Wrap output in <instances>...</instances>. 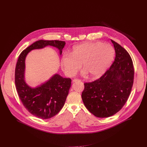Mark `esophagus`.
<instances>
[{"label": "esophagus", "instance_id": "1", "mask_svg": "<svg viewBox=\"0 0 147 147\" xmlns=\"http://www.w3.org/2000/svg\"><path fill=\"white\" fill-rule=\"evenodd\" d=\"M78 81H80V80H78V79H74V80H73V82H76Z\"/></svg>", "mask_w": 147, "mask_h": 147}]
</instances>
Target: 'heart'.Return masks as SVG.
<instances>
[{"label":"heart","instance_id":"obj_1","mask_svg":"<svg viewBox=\"0 0 147 147\" xmlns=\"http://www.w3.org/2000/svg\"><path fill=\"white\" fill-rule=\"evenodd\" d=\"M115 51L109 44L101 42H87L73 47L70 54L63 55L60 65L65 74L73 77L81 65L84 68L82 76L90 75L92 78L102 76L113 60Z\"/></svg>","mask_w":147,"mask_h":147}]
</instances>
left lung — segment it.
<instances>
[{"label": "left lung", "mask_w": 147, "mask_h": 147, "mask_svg": "<svg viewBox=\"0 0 147 147\" xmlns=\"http://www.w3.org/2000/svg\"><path fill=\"white\" fill-rule=\"evenodd\" d=\"M116 57L111 67L100 78L84 84L81 97L87 109L98 117H110L127 102L133 84L134 70L131 58L113 40Z\"/></svg>", "instance_id": "1"}]
</instances>
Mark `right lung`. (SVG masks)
Returning <instances> with one entry per match:
<instances>
[{
	"label": "right lung",
	"mask_w": 147,
	"mask_h": 147,
	"mask_svg": "<svg viewBox=\"0 0 147 147\" xmlns=\"http://www.w3.org/2000/svg\"><path fill=\"white\" fill-rule=\"evenodd\" d=\"M65 44V41L39 40L24 50L18 59L15 70V84L18 96L28 111L38 118L50 119L59 112L69 94L71 80L55 73L40 85L35 87L30 86L25 77L26 57L31 51L48 46L57 48L61 55Z\"/></svg>",
	"instance_id": "right-lung-1"
}]
</instances>
